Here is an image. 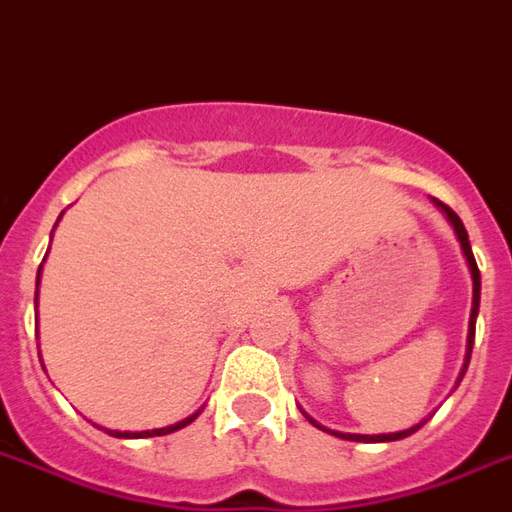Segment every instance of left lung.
<instances>
[{
	"label": "left lung",
	"mask_w": 512,
	"mask_h": 512,
	"mask_svg": "<svg viewBox=\"0 0 512 512\" xmlns=\"http://www.w3.org/2000/svg\"><path fill=\"white\" fill-rule=\"evenodd\" d=\"M434 203H437V206L445 211V217L450 219V225H453L458 241H461V249H464V255H467L469 271H472V317H469V339H467V363H469V355H472V342H475V320H478V306H480V271H478V263H475V255H472V246H469L464 222L458 219V214L450 206L439 203V200H434ZM467 363H464V372H467ZM464 372H461V377H464ZM306 418H309V415H306ZM314 426H317V423H314ZM420 426H423V423H420ZM420 426H412V429H407V431H396V434H372V437H369V434H339V431H331V434H336V437H342V439H352V442H393V439L410 437V434H415ZM320 429H323V426H320Z\"/></svg>",
	"instance_id": "left-lung-1"
}]
</instances>
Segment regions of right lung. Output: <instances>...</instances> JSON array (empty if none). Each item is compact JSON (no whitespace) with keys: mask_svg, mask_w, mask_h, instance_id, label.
<instances>
[{"mask_svg":"<svg viewBox=\"0 0 512 512\" xmlns=\"http://www.w3.org/2000/svg\"><path fill=\"white\" fill-rule=\"evenodd\" d=\"M37 282H40V274H37ZM198 418V412L192 415V418L181 420V423H176V426H168V429H151V431H108V434H113V437H121V439H140V437H162V434H170V431H179L184 429L187 423H192V420Z\"/></svg>","mask_w":512,"mask_h":512,"instance_id":"right-lung-1","label":"right lung"}]
</instances>
